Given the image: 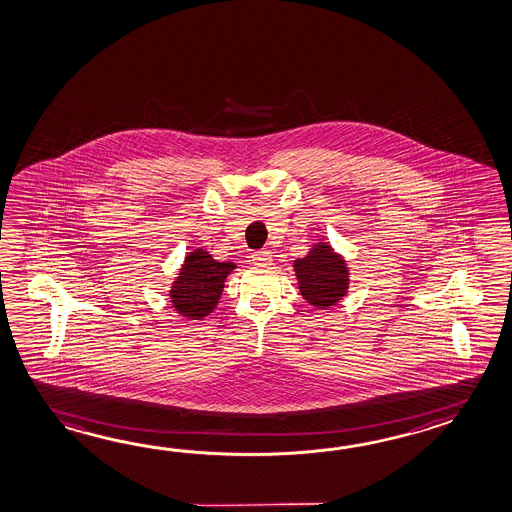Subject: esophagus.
<instances>
[{"mask_svg": "<svg viewBox=\"0 0 512 512\" xmlns=\"http://www.w3.org/2000/svg\"><path fill=\"white\" fill-rule=\"evenodd\" d=\"M251 261L255 264H266V262L272 261V253L268 250H257L251 253Z\"/></svg>", "mask_w": 512, "mask_h": 512, "instance_id": "obj_1", "label": "esophagus"}]
</instances>
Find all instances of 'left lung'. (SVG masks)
Here are the masks:
<instances>
[{
  "label": "left lung",
  "mask_w": 512,
  "mask_h": 512,
  "mask_svg": "<svg viewBox=\"0 0 512 512\" xmlns=\"http://www.w3.org/2000/svg\"><path fill=\"white\" fill-rule=\"evenodd\" d=\"M293 268L301 293L312 306L328 308L345 297L346 264L328 244L319 242L304 259H297Z\"/></svg>",
  "instance_id": "obj_1"
}]
</instances>
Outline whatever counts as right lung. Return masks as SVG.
Wrapping results in <instances>:
<instances>
[{
    "instance_id": "right-lung-1",
    "label": "right lung",
    "mask_w": 512,
    "mask_h": 512,
    "mask_svg": "<svg viewBox=\"0 0 512 512\" xmlns=\"http://www.w3.org/2000/svg\"><path fill=\"white\" fill-rule=\"evenodd\" d=\"M233 268V262L213 261L208 251L189 253L171 288L173 308L191 319L206 317L219 303L224 281Z\"/></svg>"
}]
</instances>
